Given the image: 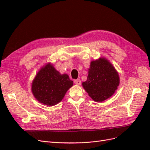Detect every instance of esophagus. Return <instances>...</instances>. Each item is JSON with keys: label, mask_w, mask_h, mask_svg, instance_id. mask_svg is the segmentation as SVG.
Returning <instances> with one entry per match:
<instances>
[{"label": "esophagus", "mask_w": 150, "mask_h": 150, "mask_svg": "<svg viewBox=\"0 0 150 150\" xmlns=\"http://www.w3.org/2000/svg\"><path fill=\"white\" fill-rule=\"evenodd\" d=\"M74 83L76 84H77V85H80L81 84V81H80V79H76V80H74Z\"/></svg>", "instance_id": "obj_1"}]
</instances>
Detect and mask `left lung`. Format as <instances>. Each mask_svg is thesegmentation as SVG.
<instances>
[{
    "label": "left lung",
    "mask_w": 150,
    "mask_h": 150,
    "mask_svg": "<svg viewBox=\"0 0 150 150\" xmlns=\"http://www.w3.org/2000/svg\"><path fill=\"white\" fill-rule=\"evenodd\" d=\"M82 84L94 101L102 102L115 93L120 84V77L112 64L101 57L91 62L87 80Z\"/></svg>",
    "instance_id": "obj_1"
}]
</instances>
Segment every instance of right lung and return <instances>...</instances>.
Returning a JSON list of instances; mask_svg holds the SVG:
<instances>
[{"label":"right lung","mask_w":150,"mask_h":150,"mask_svg":"<svg viewBox=\"0 0 150 150\" xmlns=\"http://www.w3.org/2000/svg\"><path fill=\"white\" fill-rule=\"evenodd\" d=\"M73 85L67 74H60L47 63L36 74L32 83L34 96L40 103L52 106L61 102L67 90Z\"/></svg>","instance_id":"1"}]
</instances>
